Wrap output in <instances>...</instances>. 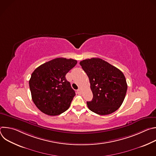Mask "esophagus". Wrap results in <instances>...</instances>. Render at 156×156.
I'll return each instance as SVG.
<instances>
[{
	"instance_id": "1",
	"label": "esophagus",
	"mask_w": 156,
	"mask_h": 156,
	"mask_svg": "<svg viewBox=\"0 0 156 156\" xmlns=\"http://www.w3.org/2000/svg\"><path fill=\"white\" fill-rule=\"evenodd\" d=\"M77 93L78 94H81V90L80 89H78V90H77Z\"/></svg>"
}]
</instances>
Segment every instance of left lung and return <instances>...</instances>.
<instances>
[{
  "mask_svg": "<svg viewBox=\"0 0 156 156\" xmlns=\"http://www.w3.org/2000/svg\"><path fill=\"white\" fill-rule=\"evenodd\" d=\"M90 83L93 98L87 102L92 112L105 115L114 112L122 104L127 91L123 73L115 66L99 58L80 62Z\"/></svg>",
  "mask_w": 156,
  "mask_h": 156,
  "instance_id": "obj_1",
  "label": "left lung"
}]
</instances>
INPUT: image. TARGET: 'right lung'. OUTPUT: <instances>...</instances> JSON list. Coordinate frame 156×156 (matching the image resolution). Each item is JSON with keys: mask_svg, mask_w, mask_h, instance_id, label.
<instances>
[{"mask_svg": "<svg viewBox=\"0 0 156 156\" xmlns=\"http://www.w3.org/2000/svg\"><path fill=\"white\" fill-rule=\"evenodd\" d=\"M76 63L72 58H56L42 64L33 72L29 81L31 97L42 112L55 116L70 107L75 92L65 75Z\"/></svg>", "mask_w": 156, "mask_h": 156, "instance_id": "add662e5", "label": "right lung"}]
</instances>
